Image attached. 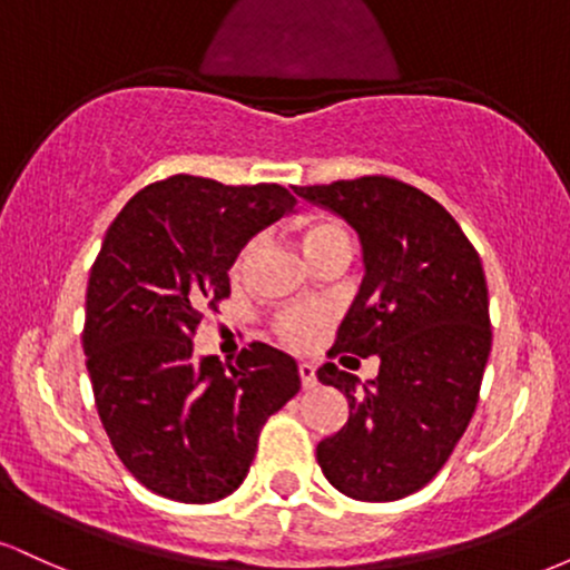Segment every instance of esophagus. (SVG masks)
Returning <instances> with one entry per match:
<instances>
[{
    "mask_svg": "<svg viewBox=\"0 0 570 570\" xmlns=\"http://www.w3.org/2000/svg\"><path fill=\"white\" fill-rule=\"evenodd\" d=\"M297 372H299V381H303V389H313V385H316V367H313V364L303 362L297 367Z\"/></svg>",
    "mask_w": 570,
    "mask_h": 570,
    "instance_id": "esophagus-1",
    "label": "esophagus"
}]
</instances>
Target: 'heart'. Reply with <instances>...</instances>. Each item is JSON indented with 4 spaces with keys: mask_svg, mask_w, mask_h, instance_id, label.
Here are the masks:
<instances>
[{
    "mask_svg": "<svg viewBox=\"0 0 570 570\" xmlns=\"http://www.w3.org/2000/svg\"><path fill=\"white\" fill-rule=\"evenodd\" d=\"M330 240H348V235H345L343 225H340L337 219H332V217L307 219V225L303 230L305 257H307V254L316 252L318 246L330 244ZM252 248H254L252 244H246L238 252V257H235V263H233V276L235 278H238L240 273L246 271L248 257H252ZM322 326H324V313H318V311H284V313H278L276 322H273V330H276V335L289 345L311 343V340L316 337V332L322 330Z\"/></svg>",
    "mask_w": 570,
    "mask_h": 570,
    "instance_id": "obj_1",
    "label": "heart"
}]
</instances>
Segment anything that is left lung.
I'll return each mask as SVG.
<instances>
[{"instance_id": "obj_1", "label": "left lung", "mask_w": 570, "mask_h": 570, "mask_svg": "<svg viewBox=\"0 0 570 570\" xmlns=\"http://www.w3.org/2000/svg\"><path fill=\"white\" fill-rule=\"evenodd\" d=\"M294 193L348 222L364 252L362 289L326 356L381 358L362 389L335 362L318 367L351 407L318 442V466L351 499H404L434 480L480 399L493 340L480 254L444 206L391 176Z\"/></svg>"}]
</instances>
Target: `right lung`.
<instances>
[{"instance_id": "1", "label": "right lung", "mask_w": 570, "mask_h": 570, "mask_svg": "<svg viewBox=\"0 0 570 570\" xmlns=\"http://www.w3.org/2000/svg\"><path fill=\"white\" fill-rule=\"evenodd\" d=\"M294 203L281 185L176 174L139 189L104 235L85 294V364L117 458L163 499L230 495L267 417L299 391L294 358L265 343L227 367L193 356L203 313L230 297L238 252Z\"/></svg>"}]
</instances>
